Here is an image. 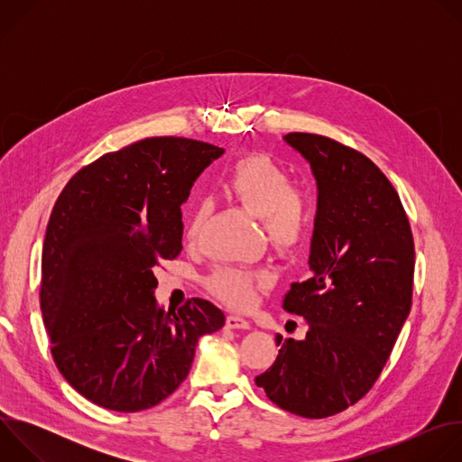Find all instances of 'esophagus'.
Returning a JSON list of instances; mask_svg holds the SVG:
<instances>
[{
    "instance_id": "obj_1",
    "label": "esophagus",
    "mask_w": 462,
    "mask_h": 462,
    "mask_svg": "<svg viewBox=\"0 0 462 462\" xmlns=\"http://www.w3.org/2000/svg\"><path fill=\"white\" fill-rule=\"evenodd\" d=\"M226 328H250V321L237 316V314H228L226 316Z\"/></svg>"
}]
</instances>
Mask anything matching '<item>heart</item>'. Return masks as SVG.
Masks as SVG:
<instances>
[{
  "label": "heart",
  "mask_w": 462,
  "mask_h": 462,
  "mask_svg": "<svg viewBox=\"0 0 462 462\" xmlns=\"http://www.w3.org/2000/svg\"><path fill=\"white\" fill-rule=\"evenodd\" d=\"M225 191L252 216L263 219L269 241L282 252H291L305 239L307 210L291 175L267 157L250 155L237 161L223 180ZM212 214V203L201 199L193 207L186 239L197 241L201 228ZM208 289L225 303L243 309L254 300L255 289L265 283V276L217 267L208 278Z\"/></svg>",
  "instance_id": "heart-1"
}]
</instances>
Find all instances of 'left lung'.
<instances>
[{
	"mask_svg": "<svg viewBox=\"0 0 462 462\" xmlns=\"http://www.w3.org/2000/svg\"><path fill=\"white\" fill-rule=\"evenodd\" d=\"M283 141L318 184L309 278L283 298L309 328L303 340L276 337L278 358L255 383L278 408L325 419L364 397L399 338L411 309L413 234L397 189L365 155L314 134Z\"/></svg>",
	"mask_w": 462,
	"mask_h": 462,
	"instance_id": "1",
	"label": "left lung"
}]
</instances>
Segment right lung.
Instances as JSON below:
<instances>
[{
  "label": "right lung",
  "instance_id": "add662e5",
  "mask_svg": "<svg viewBox=\"0 0 462 462\" xmlns=\"http://www.w3.org/2000/svg\"><path fill=\"white\" fill-rule=\"evenodd\" d=\"M223 153L201 141L144 139L84 166L54 203L40 307L56 367L93 404L157 406L188 376L197 340L225 325L208 300L164 310L153 296L155 267L182 250L180 205Z\"/></svg>",
  "mask_w": 462,
  "mask_h": 462
}]
</instances>
